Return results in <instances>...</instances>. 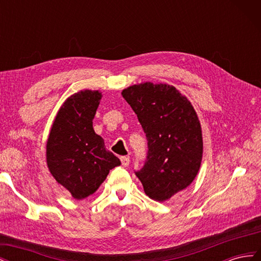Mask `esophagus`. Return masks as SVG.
<instances>
[{
    "instance_id": "obj_1",
    "label": "esophagus",
    "mask_w": 261,
    "mask_h": 261,
    "mask_svg": "<svg viewBox=\"0 0 261 261\" xmlns=\"http://www.w3.org/2000/svg\"><path fill=\"white\" fill-rule=\"evenodd\" d=\"M121 162L124 168H127L129 165V158L128 156H121Z\"/></svg>"
}]
</instances>
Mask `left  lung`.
Returning <instances> with one entry per match:
<instances>
[{
	"label": "left lung",
	"mask_w": 261,
	"mask_h": 261,
	"mask_svg": "<svg viewBox=\"0 0 261 261\" xmlns=\"http://www.w3.org/2000/svg\"><path fill=\"white\" fill-rule=\"evenodd\" d=\"M148 140L144 167L135 172L146 195L165 201L192 184L202 159L200 123L175 87L144 83L122 91Z\"/></svg>",
	"instance_id": "1"
}]
</instances>
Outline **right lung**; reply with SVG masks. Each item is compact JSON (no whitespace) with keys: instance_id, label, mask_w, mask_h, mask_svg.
<instances>
[{"instance_id":"add662e5","label":"right lung","mask_w":261,"mask_h":261,"mask_svg":"<svg viewBox=\"0 0 261 261\" xmlns=\"http://www.w3.org/2000/svg\"><path fill=\"white\" fill-rule=\"evenodd\" d=\"M101 97L98 90H84L67 98L55 116L46 143L51 174L77 200L96 192L110 170L121 164L92 127Z\"/></svg>"}]
</instances>
